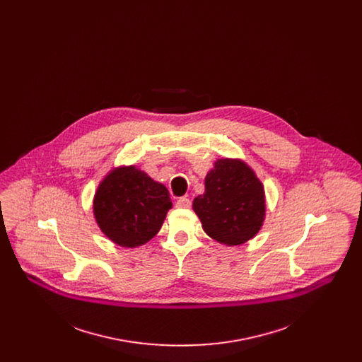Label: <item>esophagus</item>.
I'll use <instances>...</instances> for the list:
<instances>
[{"label":"esophagus","mask_w":362,"mask_h":362,"mask_svg":"<svg viewBox=\"0 0 362 362\" xmlns=\"http://www.w3.org/2000/svg\"><path fill=\"white\" fill-rule=\"evenodd\" d=\"M189 206H191V202L186 197H182L176 201V207H179V209H189Z\"/></svg>","instance_id":"1"}]
</instances>
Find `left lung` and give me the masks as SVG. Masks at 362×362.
I'll return each mask as SVG.
<instances>
[{"instance_id": "obj_1", "label": "left lung", "mask_w": 362, "mask_h": 362, "mask_svg": "<svg viewBox=\"0 0 362 362\" xmlns=\"http://www.w3.org/2000/svg\"><path fill=\"white\" fill-rule=\"evenodd\" d=\"M192 209L211 239L240 245L252 239L263 224V185L241 160H217L206 175L205 194L194 199Z\"/></svg>"}]
</instances>
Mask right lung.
Listing matches in <instances>:
<instances>
[{
    "mask_svg": "<svg viewBox=\"0 0 362 362\" xmlns=\"http://www.w3.org/2000/svg\"><path fill=\"white\" fill-rule=\"evenodd\" d=\"M171 207L167 187L134 165L108 173L93 201L95 218L102 232L129 248L155 238Z\"/></svg>",
    "mask_w": 362,
    "mask_h": 362,
    "instance_id": "add662e5",
    "label": "right lung"
}]
</instances>
